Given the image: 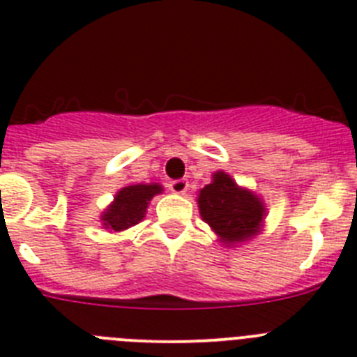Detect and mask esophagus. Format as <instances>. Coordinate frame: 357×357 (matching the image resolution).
<instances>
[{
	"instance_id": "esophagus-1",
	"label": "esophagus",
	"mask_w": 357,
	"mask_h": 357,
	"mask_svg": "<svg viewBox=\"0 0 357 357\" xmlns=\"http://www.w3.org/2000/svg\"><path fill=\"white\" fill-rule=\"evenodd\" d=\"M169 188L174 194H185L188 190V181L187 179H174V181L169 183Z\"/></svg>"
}]
</instances>
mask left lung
I'll return each instance as SVG.
<instances>
[{"label": "left lung", "instance_id": "obj_1", "mask_svg": "<svg viewBox=\"0 0 357 357\" xmlns=\"http://www.w3.org/2000/svg\"><path fill=\"white\" fill-rule=\"evenodd\" d=\"M199 213L222 244L246 243L260 231L266 206L252 190L241 188L226 172H215L212 183L199 190Z\"/></svg>", "mask_w": 357, "mask_h": 357}]
</instances>
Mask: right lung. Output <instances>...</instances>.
<instances>
[{"label":"right lung","mask_w":357,"mask_h":357,"mask_svg":"<svg viewBox=\"0 0 357 357\" xmlns=\"http://www.w3.org/2000/svg\"><path fill=\"white\" fill-rule=\"evenodd\" d=\"M163 188L158 183L151 185H129L122 190L116 192L113 203L102 213V225L104 228H109L113 231H122L138 225L147 213L149 201L156 194H161Z\"/></svg>","instance_id":"right-lung-1"}]
</instances>
